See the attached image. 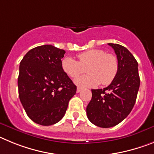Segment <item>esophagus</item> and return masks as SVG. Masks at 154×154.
<instances>
[{"instance_id":"esophagus-1","label":"esophagus","mask_w":154,"mask_h":154,"mask_svg":"<svg viewBox=\"0 0 154 154\" xmlns=\"http://www.w3.org/2000/svg\"><path fill=\"white\" fill-rule=\"evenodd\" d=\"M82 91V88H80V87H78L77 88V89H76V92H80Z\"/></svg>"}]
</instances>
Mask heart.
<instances>
[{
    "mask_svg": "<svg viewBox=\"0 0 154 154\" xmlns=\"http://www.w3.org/2000/svg\"><path fill=\"white\" fill-rule=\"evenodd\" d=\"M79 62L71 57L62 60V67L69 77L75 79L88 72L89 74L75 80L80 87H94L98 84L107 85L116 78L119 69L117 57L113 54H106L101 49H91L78 55Z\"/></svg>",
    "mask_w": 154,
    "mask_h": 154,
    "instance_id": "1",
    "label": "heart"
}]
</instances>
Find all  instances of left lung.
<instances>
[{
  "mask_svg": "<svg viewBox=\"0 0 154 154\" xmlns=\"http://www.w3.org/2000/svg\"><path fill=\"white\" fill-rule=\"evenodd\" d=\"M119 62L116 78L103 89H92V99L86 107L91 123L103 128L119 124L133 109L140 87L138 63L130 51L118 44L109 43Z\"/></svg>",
  "mask_w": 154,
  "mask_h": 154,
  "instance_id": "obj_1",
  "label": "left lung"
}]
</instances>
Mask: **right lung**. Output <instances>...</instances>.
I'll return each mask as SVG.
<instances>
[{"instance_id":"add662e5","label":"right lung","mask_w":154,"mask_h":154,"mask_svg":"<svg viewBox=\"0 0 154 154\" xmlns=\"http://www.w3.org/2000/svg\"><path fill=\"white\" fill-rule=\"evenodd\" d=\"M65 50L51 45L30 50L20 62L17 79L21 103L28 117L51 126L63 118L76 85L62 67Z\"/></svg>"}]
</instances>
